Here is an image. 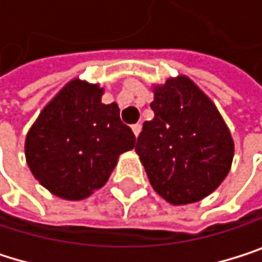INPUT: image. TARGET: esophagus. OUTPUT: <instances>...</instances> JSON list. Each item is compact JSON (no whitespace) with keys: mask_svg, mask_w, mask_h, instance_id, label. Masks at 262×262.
Segmentation results:
<instances>
[{"mask_svg":"<svg viewBox=\"0 0 262 262\" xmlns=\"http://www.w3.org/2000/svg\"><path fill=\"white\" fill-rule=\"evenodd\" d=\"M132 132H134V135L138 138V135L141 134V124H134V125H132Z\"/></svg>","mask_w":262,"mask_h":262,"instance_id":"obj_1","label":"esophagus"}]
</instances>
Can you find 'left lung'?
Returning <instances> with one entry per match:
<instances>
[{
  "label": "left lung",
  "instance_id": "obj_1",
  "mask_svg": "<svg viewBox=\"0 0 262 262\" xmlns=\"http://www.w3.org/2000/svg\"><path fill=\"white\" fill-rule=\"evenodd\" d=\"M155 113L135 152L154 190L173 206L209 196L227 177L235 144L213 101L186 75L154 85Z\"/></svg>",
  "mask_w": 262,
  "mask_h": 262
}]
</instances>
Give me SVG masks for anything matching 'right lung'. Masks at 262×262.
Wrapping results in <instances>:
<instances>
[{
  "instance_id": "obj_1",
  "label": "right lung",
  "mask_w": 262,
  "mask_h": 262,
  "mask_svg": "<svg viewBox=\"0 0 262 262\" xmlns=\"http://www.w3.org/2000/svg\"><path fill=\"white\" fill-rule=\"evenodd\" d=\"M104 89L75 78L41 110L29 128L26 161L42 187L81 201L101 189L135 135L119 119L116 102L102 104Z\"/></svg>"
}]
</instances>
